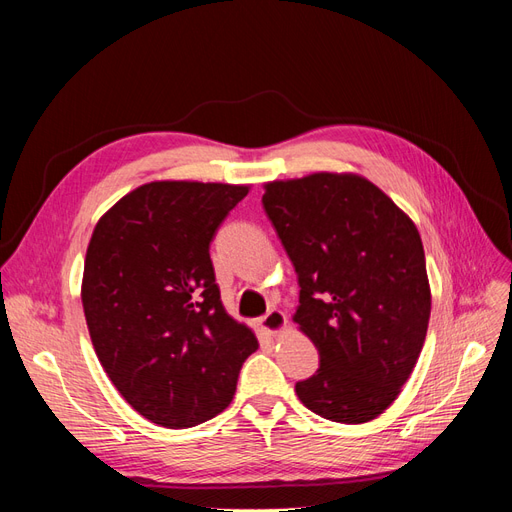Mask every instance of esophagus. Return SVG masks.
I'll list each match as a JSON object with an SVG mask.
<instances>
[{
	"mask_svg": "<svg viewBox=\"0 0 512 512\" xmlns=\"http://www.w3.org/2000/svg\"><path fill=\"white\" fill-rule=\"evenodd\" d=\"M286 322H288V320H286V314H284V312H280V309H269V312L260 318V327L275 335V333L284 331Z\"/></svg>",
	"mask_w": 512,
	"mask_h": 512,
	"instance_id": "obj_1",
	"label": "esophagus"
}]
</instances>
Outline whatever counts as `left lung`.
Masks as SVG:
<instances>
[{"instance_id":"8db88e82","label":"left lung","mask_w":512,"mask_h":512,"mask_svg":"<svg viewBox=\"0 0 512 512\" xmlns=\"http://www.w3.org/2000/svg\"><path fill=\"white\" fill-rule=\"evenodd\" d=\"M262 207L297 271L294 322L320 354L316 374L294 391L322 418L367 423L393 404L425 342L431 294L421 235L356 175L267 183Z\"/></svg>"}]
</instances>
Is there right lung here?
<instances>
[{
	"label": "right lung",
	"mask_w": 512,
	"mask_h": 512,
	"mask_svg": "<svg viewBox=\"0 0 512 512\" xmlns=\"http://www.w3.org/2000/svg\"><path fill=\"white\" fill-rule=\"evenodd\" d=\"M245 185L153 181L91 235L83 309L104 371L151 423L185 429L235 395L254 333L220 301L209 247Z\"/></svg>",
	"instance_id": "obj_1"
}]
</instances>
